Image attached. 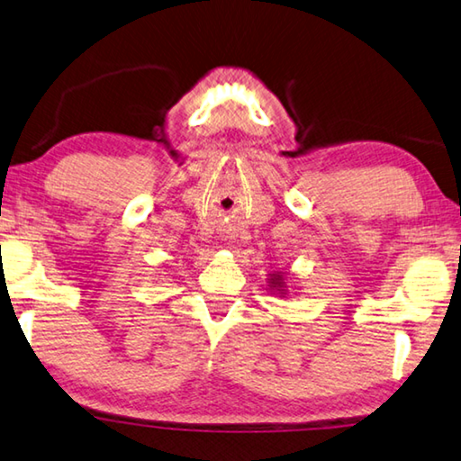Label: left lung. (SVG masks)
I'll return each mask as SVG.
<instances>
[{"label": "left lung", "mask_w": 461, "mask_h": 461, "mask_svg": "<svg viewBox=\"0 0 461 461\" xmlns=\"http://www.w3.org/2000/svg\"><path fill=\"white\" fill-rule=\"evenodd\" d=\"M267 285H269V292L280 294L282 298L288 296V292H290V285H288V282H285L284 271H274V274H269Z\"/></svg>", "instance_id": "left-lung-1"}]
</instances>
